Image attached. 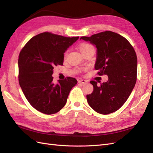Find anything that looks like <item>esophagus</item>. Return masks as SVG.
<instances>
[{
  "mask_svg": "<svg viewBox=\"0 0 153 153\" xmlns=\"http://www.w3.org/2000/svg\"><path fill=\"white\" fill-rule=\"evenodd\" d=\"M78 83H81V84H85L87 83V81H85L84 79H79V81H78Z\"/></svg>",
  "mask_w": 153,
  "mask_h": 153,
  "instance_id": "1",
  "label": "esophagus"
}]
</instances>
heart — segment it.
<instances>
[{"label":"heart","instance_id":"1","mask_svg":"<svg viewBox=\"0 0 153 153\" xmlns=\"http://www.w3.org/2000/svg\"><path fill=\"white\" fill-rule=\"evenodd\" d=\"M90 49H94L93 46H92L91 44H87V43H83L79 45V49L80 52L81 53V54H83L84 52H85L86 51ZM65 55H66V53Z\"/></svg>","mask_w":153,"mask_h":153}]
</instances>
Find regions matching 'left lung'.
Instances as JSON below:
<instances>
[{
    "label": "left lung",
    "instance_id": "1",
    "mask_svg": "<svg viewBox=\"0 0 153 153\" xmlns=\"http://www.w3.org/2000/svg\"><path fill=\"white\" fill-rule=\"evenodd\" d=\"M80 40L96 46L94 68L99 75H107L108 80L97 85L91 81L93 92L87 95L88 105L95 111L108 115L116 111L128 98L137 79V56L125 38L111 31L82 36Z\"/></svg>",
    "mask_w": 153,
    "mask_h": 153
}]
</instances>
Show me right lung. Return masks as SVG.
<instances>
[{"label":"right lung","mask_w":153,"mask_h":153,"mask_svg":"<svg viewBox=\"0 0 153 153\" xmlns=\"http://www.w3.org/2000/svg\"><path fill=\"white\" fill-rule=\"evenodd\" d=\"M79 37H65L43 33L32 38L19 55V83L28 102L44 114L57 113L65 105L71 89L77 84L74 77L53 83V68L62 65L64 53Z\"/></svg>","instance_id":"obj_1"}]
</instances>
